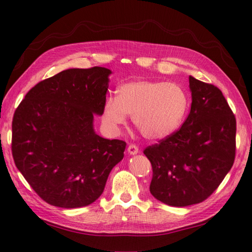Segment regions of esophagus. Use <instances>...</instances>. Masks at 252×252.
<instances>
[{
  "label": "esophagus",
  "mask_w": 252,
  "mask_h": 252,
  "mask_svg": "<svg viewBox=\"0 0 252 252\" xmlns=\"http://www.w3.org/2000/svg\"><path fill=\"white\" fill-rule=\"evenodd\" d=\"M127 153H129L131 156H134V155H137L140 153V149H138L136 145H129V147H127Z\"/></svg>",
  "instance_id": "obj_1"
}]
</instances>
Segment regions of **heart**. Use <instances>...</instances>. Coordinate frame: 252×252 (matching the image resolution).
<instances>
[{"instance_id":"b5f03b06","label":"heart","mask_w":252,"mask_h":252,"mask_svg":"<svg viewBox=\"0 0 252 252\" xmlns=\"http://www.w3.org/2000/svg\"><path fill=\"white\" fill-rule=\"evenodd\" d=\"M189 107V95L178 83L133 80L117 89L116 97L106 98L101 122L116 133L131 115L133 125L144 137L159 141L179 129Z\"/></svg>"}]
</instances>
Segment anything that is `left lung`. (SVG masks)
I'll list each match as a JSON object with an SVG mask.
<instances>
[{"label": "left lung", "instance_id": "obj_1", "mask_svg": "<svg viewBox=\"0 0 252 252\" xmlns=\"http://www.w3.org/2000/svg\"><path fill=\"white\" fill-rule=\"evenodd\" d=\"M189 90L190 111L181 129L144 151L153 165L151 194L172 207L207 199L235 159L236 119L222 92L191 76Z\"/></svg>", "mask_w": 252, "mask_h": 252}]
</instances>
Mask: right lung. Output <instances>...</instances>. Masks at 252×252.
Segmentation results:
<instances>
[{
    "instance_id": "obj_1",
    "label": "right lung",
    "mask_w": 252,
    "mask_h": 252,
    "mask_svg": "<svg viewBox=\"0 0 252 252\" xmlns=\"http://www.w3.org/2000/svg\"><path fill=\"white\" fill-rule=\"evenodd\" d=\"M110 69H67L37 83L13 118L16 167L42 199L72 209L103 194L112 168L125 156L126 142L96 134Z\"/></svg>"
}]
</instances>
